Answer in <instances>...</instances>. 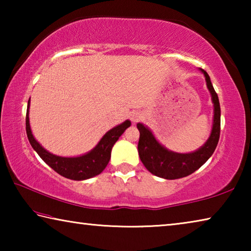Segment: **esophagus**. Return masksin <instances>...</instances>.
<instances>
[{"instance_id":"obj_1","label":"esophagus","mask_w":251,"mask_h":251,"mask_svg":"<svg viewBox=\"0 0 251 251\" xmlns=\"http://www.w3.org/2000/svg\"><path fill=\"white\" fill-rule=\"evenodd\" d=\"M141 118H142V114L138 113V112H135V113H133L130 115V120H131V122H133V123L138 122L139 120H141Z\"/></svg>"}]
</instances>
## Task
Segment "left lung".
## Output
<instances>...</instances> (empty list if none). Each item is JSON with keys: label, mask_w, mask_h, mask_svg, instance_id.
<instances>
[{"label": "left lung", "mask_w": 251, "mask_h": 251, "mask_svg": "<svg viewBox=\"0 0 251 251\" xmlns=\"http://www.w3.org/2000/svg\"><path fill=\"white\" fill-rule=\"evenodd\" d=\"M206 77L207 87L210 92L212 103H214V123L208 141L196 151L188 154H179L161 146L156 141L151 131L141 123L137 124L139 130L138 154L144 166L152 175L165 179H178L190 175L201 168L209 157L214 154L217 147L220 135V105L217 93L210 82L209 75L206 71L201 70Z\"/></svg>", "instance_id": "obj_1"}]
</instances>
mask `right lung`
Instances as JSON below:
<instances>
[{
	"label": "right lung",
	"mask_w": 251,
	"mask_h": 251,
	"mask_svg": "<svg viewBox=\"0 0 251 251\" xmlns=\"http://www.w3.org/2000/svg\"><path fill=\"white\" fill-rule=\"evenodd\" d=\"M28 108H29V100L27 104L26 110V134L29 144L33 147L39 156L43 159L50 168H53L55 172L59 175L69 178L73 180H84L92 178L104 171L105 167L107 166L108 161L110 159V151L114 144L117 142V139L121 137L122 134L124 133L126 128L130 126L129 121H125L121 125L114 127L106 133L100 143L97 144L95 148L87 152V154L78 156V157H61L56 156L49 152L42 147L32 134L31 126H29V118H28Z\"/></svg>",
	"instance_id": "add662e5"
}]
</instances>
